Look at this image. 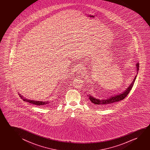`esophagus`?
Segmentation results:
<instances>
[{"instance_id":"1","label":"esophagus","mask_w":150,"mask_h":150,"mask_svg":"<svg viewBox=\"0 0 150 150\" xmlns=\"http://www.w3.org/2000/svg\"><path fill=\"white\" fill-rule=\"evenodd\" d=\"M76 73L78 74H82V71H83V66L81 65L80 66H77L76 67Z\"/></svg>"}]
</instances>
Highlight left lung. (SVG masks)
<instances>
[{"instance_id":"obj_1","label":"left lung","mask_w":150,"mask_h":150,"mask_svg":"<svg viewBox=\"0 0 150 150\" xmlns=\"http://www.w3.org/2000/svg\"><path fill=\"white\" fill-rule=\"evenodd\" d=\"M139 63L136 64V68H137V72L139 71ZM136 75L135 78L134 79L133 82H132L131 84L129 85V86H128L127 88H126L125 91H124L123 92L119 94L116 95L115 96L110 97L109 98L107 99H97L92 96L90 95H88V99L90 100L91 105H94L95 106H97V107H102L103 106H105L108 105H110L111 103H116L119 101L122 100L125 98V97H127L128 94L129 93L130 91L131 90L132 87L134 86V83L135 81L136 78Z\"/></svg>"}]
</instances>
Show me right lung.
Listing matches in <instances>:
<instances>
[{
    "label": "right lung",
    "instance_id": "1",
    "mask_svg": "<svg viewBox=\"0 0 150 150\" xmlns=\"http://www.w3.org/2000/svg\"><path fill=\"white\" fill-rule=\"evenodd\" d=\"M19 96L21 97V99H22L25 102H28V103H31V104H34V105H50L51 104V102H50L48 101H36V100H29L28 99L25 98V97L21 95L19 93L18 94Z\"/></svg>",
    "mask_w": 150,
    "mask_h": 150
}]
</instances>
